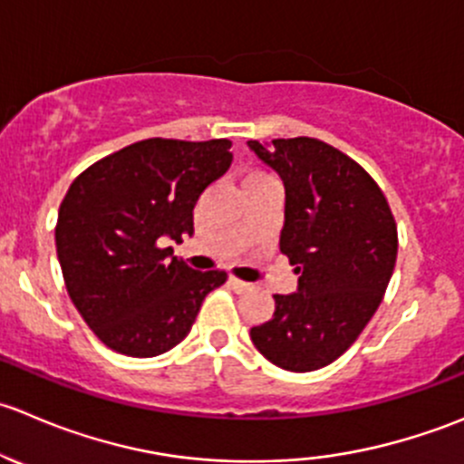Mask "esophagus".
<instances>
[{
  "instance_id": "esophagus-1",
  "label": "esophagus",
  "mask_w": 464,
  "mask_h": 464,
  "mask_svg": "<svg viewBox=\"0 0 464 464\" xmlns=\"http://www.w3.org/2000/svg\"><path fill=\"white\" fill-rule=\"evenodd\" d=\"M230 284H232L234 291H247V288H250V284L243 282V279H238V277H234V275H230Z\"/></svg>"
}]
</instances>
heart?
<instances>
[{"mask_svg": "<svg viewBox=\"0 0 464 464\" xmlns=\"http://www.w3.org/2000/svg\"><path fill=\"white\" fill-rule=\"evenodd\" d=\"M266 176H268V173H261V171H256V173H250V176H247V178H266Z\"/></svg>", "mask_w": 464, "mask_h": 464, "instance_id": "obj_1", "label": "heart"}]
</instances>
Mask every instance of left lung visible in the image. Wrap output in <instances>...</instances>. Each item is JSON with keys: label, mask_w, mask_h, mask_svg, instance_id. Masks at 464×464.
<instances>
[{"label": "left lung", "mask_w": 464, "mask_h": 464, "mask_svg": "<svg viewBox=\"0 0 464 464\" xmlns=\"http://www.w3.org/2000/svg\"><path fill=\"white\" fill-rule=\"evenodd\" d=\"M247 146L284 180L279 250L300 273L297 293L275 295L273 318L250 338L277 368L320 370L354 345L382 304L397 223L382 187L343 150L314 137Z\"/></svg>", "instance_id": "obj_1"}]
</instances>
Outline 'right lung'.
Segmentation results:
<instances>
[{"label": "right lung", "mask_w": 464, "mask_h": 464, "mask_svg": "<svg viewBox=\"0 0 464 464\" xmlns=\"http://www.w3.org/2000/svg\"><path fill=\"white\" fill-rule=\"evenodd\" d=\"M230 140L135 141L87 167L58 209L56 252L72 302L103 345L149 359L191 332L226 270H194L167 241L194 232L200 194L232 164Z\"/></svg>", "instance_id": "obj_1"}]
</instances>
